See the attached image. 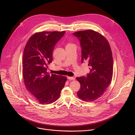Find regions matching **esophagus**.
<instances>
[{"mask_svg": "<svg viewBox=\"0 0 135 135\" xmlns=\"http://www.w3.org/2000/svg\"><path fill=\"white\" fill-rule=\"evenodd\" d=\"M67 78L68 79H69V80H75V78L74 77H67Z\"/></svg>", "mask_w": 135, "mask_h": 135, "instance_id": "esophagus-1", "label": "esophagus"}]
</instances>
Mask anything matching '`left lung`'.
<instances>
[{
	"instance_id": "1",
	"label": "left lung",
	"mask_w": 135,
	"mask_h": 135,
	"mask_svg": "<svg viewBox=\"0 0 135 135\" xmlns=\"http://www.w3.org/2000/svg\"><path fill=\"white\" fill-rule=\"evenodd\" d=\"M80 42L81 60L87 61L90 72L86 76L77 77L80 84L77 96L86 102H92L105 92L112 78L113 61L108 40L101 34L89 30L75 32Z\"/></svg>"
}]
</instances>
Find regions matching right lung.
Listing matches in <instances>:
<instances>
[{
	"mask_svg": "<svg viewBox=\"0 0 135 135\" xmlns=\"http://www.w3.org/2000/svg\"><path fill=\"white\" fill-rule=\"evenodd\" d=\"M65 31L41 32L28 40L23 56V77L29 92L42 104H51L60 97L67 80L65 76L47 72L56 43Z\"/></svg>",
	"mask_w": 135,
	"mask_h": 135,
	"instance_id": "1",
	"label": "right lung"
}]
</instances>
